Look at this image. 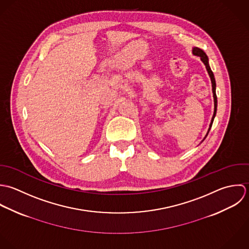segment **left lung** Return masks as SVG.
I'll return each mask as SVG.
<instances>
[{"label": "left lung", "mask_w": 249, "mask_h": 249, "mask_svg": "<svg viewBox=\"0 0 249 249\" xmlns=\"http://www.w3.org/2000/svg\"><path fill=\"white\" fill-rule=\"evenodd\" d=\"M193 54H194V55H196V56H199V57H200V59H201V61H202V62L204 63V65L206 66V69H207V71H208V74H209V76H210V78H211L212 88H213V89H212V90H213V96L214 108H213V117H212V120H211L210 126H209L208 132H207V134H206L205 138H204V139H203V141H202V142H204V140L207 138V136H208V134H209V132H210V130H211V128H212V125H213V119H214L215 114H216V107H217V98H216V94H215V88H216V85H215V80H214L213 73V71H212V69H211V67H210V64H209V58H208L207 54H206L203 51L201 50V49L197 48V47H194V48H193Z\"/></svg>", "instance_id": "8db88e82"}]
</instances>
